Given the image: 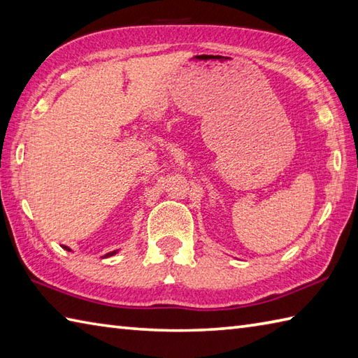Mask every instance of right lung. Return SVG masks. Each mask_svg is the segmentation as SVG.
Wrapping results in <instances>:
<instances>
[{"label":"right lung","instance_id":"obj_1","mask_svg":"<svg viewBox=\"0 0 358 358\" xmlns=\"http://www.w3.org/2000/svg\"><path fill=\"white\" fill-rule=\"evenodd\" d=\"M63 249H64V250H71L69 247H66V245H64ZM115 253H117V250H114V252H109V253H106V255H105V258H108V257H113V255H115Z\"/></svg>","mask_w":358,"mask_h":358}]
</instances>
